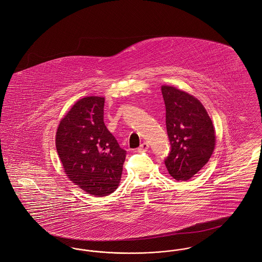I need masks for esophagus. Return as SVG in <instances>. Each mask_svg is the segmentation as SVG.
Masks as SVG:
<instances>
[{"instance_id": "34e87169", "label": "esophagus", "mask_w": 262, "mask_h": 262, "mask_svg": "<svg viewBox=\"0 0 262 262\" xmlns=\"http://www.w3.org/2000/svg\"><path fill=\"white\" fill-rule=\"evenodd\" d=\"M148 148H149V144H148L147 142H144V143H142V144L139 146L138 151H139V152H143V151H147Z\"/></svg>"}]
</instances>
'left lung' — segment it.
Returning a JSON list of instances; mask_svg holds the SVG:
<instances>
[{
    "label": "left lung",
    "mask_w": 262,
    "mask_h": 262,
    "mask_svg": "<svg viewBox=\"0 0 262 262\" xmlns=\"http://www.w3.org/2000/svg\"><path fill=\"white\" fill-rule=\"evenodd\" d=\"M161 93L171 147L164 163L174 180L186 182L212 156L216 143L214 126L202 103L193 96L169 85H162Z\"/></svg>",
    "instance_id": "left-lung-1"
}]
</instances>
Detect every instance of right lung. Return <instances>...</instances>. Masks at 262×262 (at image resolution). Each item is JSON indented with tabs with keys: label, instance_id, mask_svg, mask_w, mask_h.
<instances>
[{
	"label": "right lung",
	"instance_id": "right-lung-1",
	"mask_svg": "<svg viewBox=\"0 0 262 262\" xmlns=\"http://www.w3.org/2000/svg\"><path fill=\"white\" fill-rule=\"evenodd\" d=\"M103 97L78 100L60 121L56 150L68 178L92 195L105 196L119 187L126 151L104 123Z\"/></svg>",
	"mask_w": 262,
	"mask_h": 262
}]
</instances>
